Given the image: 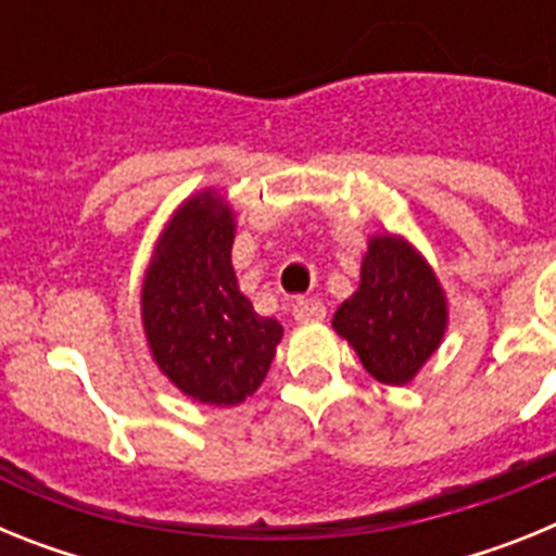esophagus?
Listing matches in <instances>:
<instances>
[{"label":"esophagus","instance_id":"obj_1","mask_svg":"<svg viewBox=\"0 0 556 556\" xmlns=\"http://www.w3.org/2000/svg\"><path fill=\"white\" fill-rule=\"evenodd\" d=\"M292 317L294 323H320L326 317V306L312 298H301L292 303Z\"/></svg>","mask_w":556,"mask_h":556}]
</instances>
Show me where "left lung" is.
<instances>
[{
    "instance_id": "left-lung-1",
    "label": "left lung",
    "mask_w": 556,
    "mask_h": 556,
    "mask_svg": "<svg viewBox=\"0 0 556 556\" xmlns=\"http://www.w3.org/2000/svg\"><path fill=\"white\" fill-rule=\"evenodd\" d=\"M331 326L376 381L404 387L443 342L448 301L431 264L404 236L376 233L362 258L358 289Z\"/></svg>"
}]
</instances>
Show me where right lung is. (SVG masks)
<instances>
[{"label":"right lung","mask_w":556,"mask_h":556,"mask_svg":"<svg viewBox=\"0 0 556 556\" xmlns=\"http://www.w3.org/2000/svg\"><path fill=\"white\" fill-rule=\"evenodd\" d=\"M233 208L203 189L175 208L141 283L152 362L200 404L236 406L267 378L283 328L236 283Z\"/></svg>","instance_id":"right-lung-1"}]
</instances>
